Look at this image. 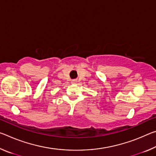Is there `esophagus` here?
<instances>
[{
  "label": "esophagus",
  "mask_w": 156,
  "mask_h": 156,
  "mask_svg": "<svg viewBox=\"0 0 156 156\" xmlns=\"http://www.w3.org/2000/svg\"><path fill=\"white\" fill-rule=\"evenodd\" d=\"M76 83V81L75 80H73L72 81V83H73V84H75Z\"/></svg>",
  "instance_id": "obj_1"
}]
</instances>
